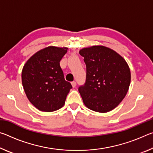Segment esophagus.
Segmentation results:
<instances>
[{
    "label": "esophagus",
    "mask_w": 153,
    "mask_h": 153,
    "mask_svg": "<svg viewBox=\"0 0 153 153\" xmlns=\"http://www.w3.org/2000/svg\"><path fill=\"white\" fill-rule=\"evenodd\" d=\"M71 85H72V86H73V88H75L76 86V82H72Z\"/></svg>",
    "instance_id": "obj_1"
}]
</instances>
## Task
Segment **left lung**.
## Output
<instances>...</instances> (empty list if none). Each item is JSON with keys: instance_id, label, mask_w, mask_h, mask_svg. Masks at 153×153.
<instances>
[{"instance_id": "1", "label": "left lung", "mask_w": 153, "mask_h": 153, "mask_svg": "<svg viewBox=\"0 0 153 153\" xmlns=\"http://www.w3.org/2000/svg\"><path fill=\"white\" fill-rule=\"evenodd\" d=\"M86 65V79L78 91L86 107L98 113L116 108L127 94L131 82L128 64L107 46L95 45L79 52Z\"/></svg>"}]
</instances>
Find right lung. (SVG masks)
I'll return each instance as SVG.
<instances>
[{
  "label": "right lung",
  "instance_id": "add662e5",
  "mask_svg": "<svg viewBox=\"0 0 153 153\" xmlns=\"http://www.w3.org/2000/svg\"><path fill=\"white\" fill-rule=\"evenodd\" d=\"M67 47L49 46L36 52L23 67L22 81L26 97L39 111L53 112L62 108L72 88L65 80L59 62Z\"/></svg>",
  "mask_w": 153,
  "mask_h": 153
}]
</instances>
